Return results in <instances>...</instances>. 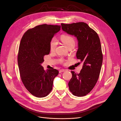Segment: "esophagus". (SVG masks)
Listing matches in <instances>:
<instances>
[{"instance_id":"obj_1","label":"esophagus","mask_w":121,"mask_h":121,"mask_svg":"<svg viewBox=\"0 0 121 121\" xmlns=\"http://www.w3.org/2000/svg\"><path fill=\"white\" fill-rule=\"evenodd\" d=\"M65 69H60L59 70V73H61L62 72H65Z\"/></svg>"}]
</instances>
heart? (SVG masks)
<instances>
[{
  "label": "heart",
  "mask_w": 121,
  "mask_h": 121,
  "mask_svg": "<svg viewBox=\"0 0 121 121\" xmlns=\"http://www.w3.org/2000/svg\"><path fill=\"white\" fill-rule=\"evenodd\" d=\"M60 39L61 40V41L64 43V44L66 46L67 48L69 46H70L71 45L75 46V40L74 38L69 35H62L60 37ZM56 46L57 40L55 38H54L51 40V41L50 42V50L52 51L55 50Z\"/></svg>",
  "instance_id": "obj_1"
}]
</instances>
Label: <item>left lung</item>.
I'll use <instances>...</instances> for the list:
<instances>
[{"instance_id": "left-lung-1", "label": "left lung", "mask_w": 121, "mask_h": 121, "mask_svg": "<svg viewBox=\"0 0 121 121\" xmlns=\"http://www.w3.org/2000/svg\"><path fill=\"white\" fill-rule=\"evenodd\" d=\"M61 25L63 31L77 39L76 57L83 65L79 74L71 71L72 77L68 86L73 95L83 96L94 88L99 76L103 60L100 39L97 33L85 22Z\"/></svg>"}]
</instances>
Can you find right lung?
Instances as JSON below:
<instances>
[{
	"instance_id": "right-lung-1",
	"label": "right lung",
	"mask_w": 121,
	"mask_h": 121,
	"mask_svg": "<svg viewBox=\"0 0 121 121\" xmlns=\"http://www.w3.org/2000/svg\"><path fill=\"white\" fill-rule=\"evenodd\" d=\"M60 26L43 24L27 30L19 46L18 62L22 81L26 89L37 97L46 96L52 90L59 71L45 70L41 64L50 52V42Z\"/></svg>"
}]
</instances>
